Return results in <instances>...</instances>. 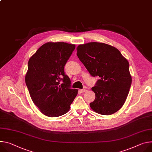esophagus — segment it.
Returning <instances> with one entry per match:
<instances>
[{
	"instance_id": "34e87169",
	"label": "esophagus",
	"mask_w": 152,
	"mask_h": 152,
	"mask_svg": "<svg viewBox=\"0 0 152 152\" xmlns=\"http://www.w3.org/2000/svg\"><path fill=\"white\" fill-rule=\"evenodd\" d=\"M79 91L81 92V93H84V92H86L87 91L86 89H80Z\"/></svg>"
}]
</instances>
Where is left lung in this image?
Wrapping results in <instances>:
<instances>
[{
	"label": "left lung",
	"mask_w": 152,
	"mask_h": 152,
	"mask_svg": "<svg viewBox=\"0 0 152 152\" xmlns=\"http://www.w3.org/2000/svg\"><path fill=\"white\" fill-rule=\"evenodd\" d=\"M76 50L90 74L100 77L91 88L96 97L91 108L102 115L116 113L125 103L132 84L128 61L116 48L104 43L80 44Z\"/></svg>",
	"instance_id": "left-lung-1"
}]
</instances>
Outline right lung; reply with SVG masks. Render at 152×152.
<instances>
[{
  "label": "right lung",
  "mask_w": 152,
  "mask_h": 152,
  "mask_svg": "<svg viewBox=\"0 0 152 152\" xmlns=\"http://www.w3.org/2000/svg\"><path fill=\"white\" fill-rule=\"evenodd\" d=\"M75 47L66 42H49L28 61L25 83L33 102L47 116L66 113L77 94L78 90L70 88V79L64 71ZM61 80L63 84L60 85Z\"/></svg>",
  "instance_id": "right-lung-1"
}]
</instances>
